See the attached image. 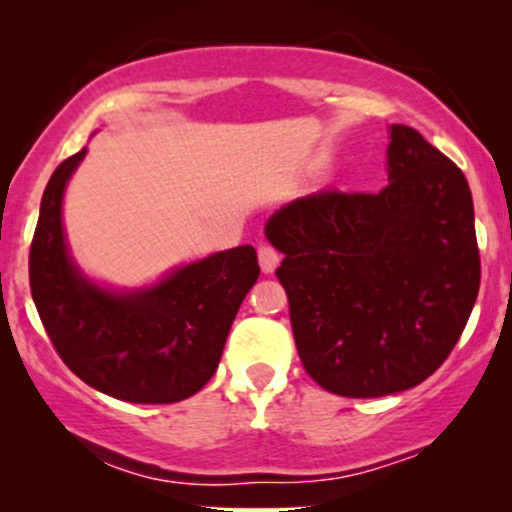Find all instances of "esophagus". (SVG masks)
I'll list each match as a JSON object with an SVG mask.
<instances>
[{
	"label": "esophagus",
	"mask_w": 512,
	"mask_h": 512,
	"mask_svg": "<svg viewBox=\"0 0 512 512\" xmlns=\"http://www.w3.org/2000/svg\"><path fill=\"white\" fill-rule=\"evenodd\" d=\"M257 260H260V267L264 274H272L274 269L279 267L281 255L272 248V245H260V248H257Z\"/></svg>",
	"instance_id": "34e87169"
}]
</instances>
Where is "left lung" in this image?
<instances>
[{"instance_id": "8db88e82", "label": "left lung", "mask_w": 512, "mask_h": 512, "mask_svg": "<svg viewBox=\"0 0 512 512\" xmlns=\"http://www.w3.org/2000/svg\"><path fill=\"white\" fill-rule=\"evenodd\" d=\"M387 180L378 195L298 197L264 226L284 255L276 276L303 368L342 397L424 383L450 356L479 293L462 170L416 129L392 125Z\"/></svg>"}]
</instances>
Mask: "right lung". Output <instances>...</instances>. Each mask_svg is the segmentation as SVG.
<instances>
[{
	"mask_svg": "<svg viewBox=\"0 0 512 512\" xmlns=\"http://www.w3.org/2000/svg\"><path fill=\"white\" fill-rule=\"evenodd\" d=\"M86 149L57 166L43 192L28 257L33 303L74 375L115 399L170 404L209 383L240 303L260 276L240 245L182 264L144 289L96 284L69 255L62 199Z\"/></svg>",
	"mask_w": 512,
	"mask_h": 512,
	"instance_id": "add662e5",
	"label": "right lung"
}]
</instances>
